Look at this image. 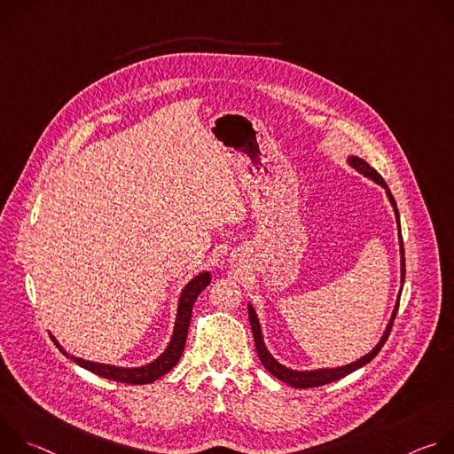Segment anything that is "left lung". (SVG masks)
Instances as JSON below:
<instances>
[{
	"label": "left lung",
	"mask_w": 454,
	"mask_h": 454,
	"mask_svg": "<svg viewBox=\"0 0 454 454\" xmlns=\"http://www.w3.org/2000/svg\"><path fill=\"white\" fill-rule=\"evenodd\" d=\"M347 163L356 168L357 172H361L364 177H368L370 181L377 183L379 186H382L386 190V198L387 201H390L392 208H394V214H395V221H397V231H399V253H401V289H399V296H397V301H395V307L392 310V316H390V321H387V325L380 336V340L377 341V345L364 356H361L359 359L348 363V364H343V366H334V368H314V370H294V368H287L286 364H282L280 361H277L273 357V354L268 350L266 343H264V334H262V327H261V321H258V316H256V310L251 303H247V314H249V323H251V333H253V338H254V347H256V354H258V359L262 361V364L266 366V370L270 373H273L278 380L293 386V387H300V390H303V387H314V386H323V384H329L333 380H338L352 372H356L357 368L364 366L366 363H370L377 354L379 350L382 348V345L386 343L387 336H390V331H392V325H394V319H395V314H397V309H399V298H401V293H403V286H404V246H403V235H401V221H399V210H397V205H395V200L392 196L390 188H387V184L384 183V179L377 174L375 168H372L363 158L359 156H347Z\"/></svg>",
	"instance_id": "1"
}]
</instances>
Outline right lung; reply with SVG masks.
<instances>
[{
    "instance_id": "right-lung-1",
    "label": "right lung",
    "mask_w": 454,
    "mask_h": 454,
    "mask_svg": "<svg viewBox=\"0 0 454 454\" xmlns=\"http://www.w3.org/2000/svg\"><path fill=\"white\" fill-rule=\"evenodd\" d=\"M212 282V273L210 271H201L200 275L193 277L192 280H188V284L181 289L179 293V300H177V314H176V321H174V331L170 336V341L167 345V348L151 363L142 364V366H114V364H106V363H95V361H88V359H81L75 356H70L64 347L53 338V343L57 345V348L70 357L74 363H77L79 366L104 377L109 380H118V382H127V384H149L154 382L156 379L163 377L167 372H170L183 350H184V343H186V334H188V327H190V319H192V307L196 303L198 296L201 294V291Z\"/></svg>"
}]
</instances>
